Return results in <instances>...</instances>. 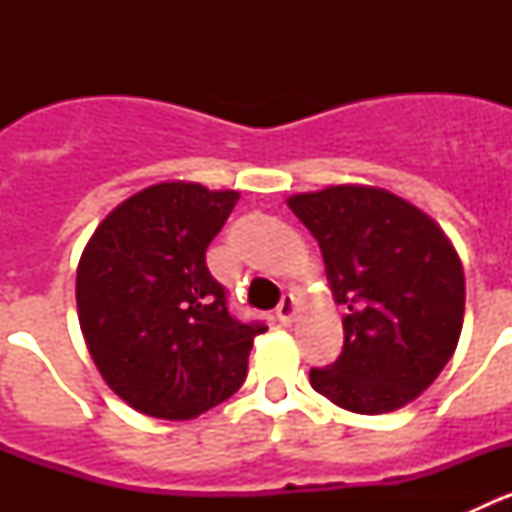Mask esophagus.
<instances>
[{"label": "esophagus", "mask_w": 512, "mask_h": 512, "mask_svg": "<svg viewBox=\"0 0 512 512\" xmlns=\"http://www.w3.org/2000/svg\"><path fill=\"white\" fill-rule=\"evenodd\" d=\"M295 312H297V300L295 295H282V302L277 305V318L282 325H289L295 320Z\"/></svg>", "instance_id": "obj_1"}]
</instances>
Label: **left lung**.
I'll use <instances>...</instances> for the list:
<instances>
[{
    "label": "left lung",
    "instance_id": "obj_1",
    "mask_svg": "<svg viewBox=\"0 0 512 512\" xmlns=\"http://www.w3.org/2000/svg\"><path fill=\"white\" fill-rule=\"evenodd\" d=\"M315 235L343 318V351L310 369L312 390L361 415L390 413L428 390L464 323V271L431 217L374 187L289 197Z\"/></svg>",
    "mask_w": 512,
    "mask_h": 512
}]
</instances>
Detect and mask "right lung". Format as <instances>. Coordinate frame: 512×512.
I'll use <instances>...</instances> for the list:
<instances>
[{"label":"right lung","instance_id":"add662e5","mask_svg":"<svg viewBox=\"0 0 512 512\" xmlns=\"http://www.w3.org/2000/svg\"><path fill=\"white\" fill-rule=\"evenodd\" d=\"M238 192L153 184L104 217L76 269L89 354L112 392L138 413L189 420L243 384L264 323L230 312L205 251Z\"/></svg>","mask_w":512,"mask_h":512}]
</instances>
